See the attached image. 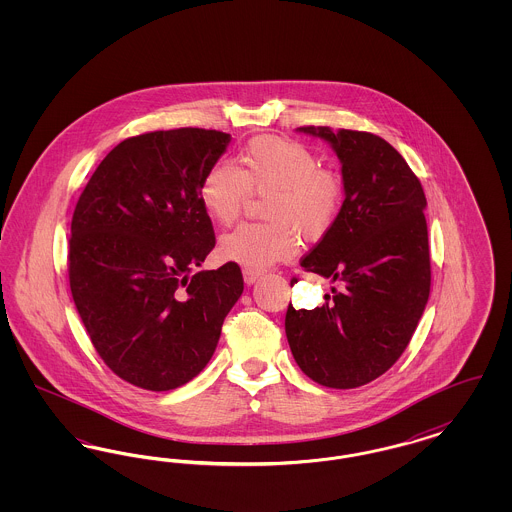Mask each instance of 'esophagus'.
Segmentation results:
<instances>
[{"mask_svg":"<svg viewBox=\"0 0 512 512\" xmlns=\"http://www.w3.org/2000/svg\"><path fill=\"white\" fill-rule=\"evenodd\" d=\"M261 276H263V272H261V270H255V268H244V280L247 286H253Z\"/></svg>","mask_w":512,"mask_h":512,"instance_id":"1","label":"esophagus"}]
</instances>
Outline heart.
Masks as SVG:
<instances>
[{
	"mask_svg": "<svg viewBox=\"0 0 512 512\" xmlns=\"http://www.w3.org/2000/svg\"><path fill=\"white\" fill-rule=\"evenodd\" d=\"M251 192L270 194L267 224H242L220 240V255L245 268L263 270L286 261L297 251L295 230L322 238L340 215L343 186L334 172L320 169L317 155L303 144L261 136L251 140L242 167L213 165L199 184V201L222 226L232 224Z\"/></svg>",
	"mask_w": 512,
	"mask_h": 512,
	"instance_id": "obj_1",
	"label": "heart"
}]
</instances>
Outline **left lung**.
Masks as SVG:
<instances>
[{
  "label": "left lung",
  "mask_w": 512,
  "mask_h": 512,
  "mask_svg": "<svg viewBox=\"0 0 512 512\" xmlns=\"http://www.w3.org/2000/svg\"><path fill=\"white\" fill-rule=\"evenodd\" d=\"M297 132L324 140L341 163L343 203L301 267L340 284L313 311L292 305L286 338L320 386L376 380L405 351L430 297L426 195L407 161L380 136L330 126ZM297 282V280H295Z\"/></svg>",
  "instance_id": "obj_1"
}]
</instances>
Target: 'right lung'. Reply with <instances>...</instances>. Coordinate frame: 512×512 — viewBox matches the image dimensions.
<instances>
[{
    "label": "right lung",
    "mask_w": 512,
    "mask_h": 512,
    "mask_svg": "<svg viewBox=\"0 0 512 512\" xmlns=\"http://www.w3.org/2000/svg\"><path fill=\"white\" fill-rule=\"evenodd\" d=\"M230 140L203 128L128 138L76 203L74 305L103 363L132 386L169 391L194 380L244 292L236 263L194 274L215 247L199 184Z\"/></svg>",
    "instance_id": "obj_1"
}]
</instances>
